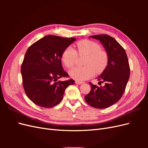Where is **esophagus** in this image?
<instances>
[{"label":"esophagus","mask_w":148,"mask_h":148,"mask_svg":"<svg viewBox=\"0 0 148 148\" xmlns=\"http://www.w3.org/2000/svg\"><path fill=\"white\" fill-rule=\"evenodd\" d=\"M75 83L77 84H82L83 83V82H78V81H76L75 82Z\"/></svg>","instance_id":"esophagus-1"}]
</instances>
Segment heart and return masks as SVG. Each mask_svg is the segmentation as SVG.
<instances>
[{"instance_id":"obj_1","label":"heart","mask_w":148,"mask_h":148,"mask_svg":"<svg viewBox=\"0 0 148 148\" xmlns=\"http://www.w3.org/2000/svg\"><path fill=\"white\" fill-rule=\"evenodd\" d=\"M77 51L69 46L62 54V60L67 68H71L79 55H86L83 67H75L69 71V75L74 79L83 82L92 77L95 72L100 73L108 64V56L101 49L99 44L90 40H82L76 44Z\"/></svg>"}]
</instances>
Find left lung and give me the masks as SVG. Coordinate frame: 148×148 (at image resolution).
I'll use <instances>...</instances> for the list:
<instances>
[{
	"mask_svg": "<svg viewBox=\"0 0 148 148\" xmlns=\"http://www.w3.org/2000/svg\"><path fill=\"white\" fill-rule=\"evenodd\" d=\"M102 44L108 56V64L97 77L99 83L105 82L98 87L91 83V89L84 96L88 104L97 109L107 108L118 102L125 92L130 77V65L126 52L112 37L107 34L91 36Z\"/></svg>",
	"mask_w": 148,
	"mask_h": 148,
	"instance_id": "8db88e82",
	"label": "left lung"
}]
</instances>
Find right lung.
Returning <instances> with one entry per match:
<instances>
[{"label":"right lung","instance_id":"obj_1","mask_svg":"<svg viewBox=\"0 0 148 148\" xmlns=\"http://www.w3.org/2000/svg\"><path fill=\"white\" fill-rule=\"evenodd\" d=\"M74 38L47 35L31 45L26 51L21 67L23 86L26 96L36 105L51 108L59 104L65 89L75 81H57L69 77L64 70L62 52L73 43Z\"/></svg>","mask_w":148,"mask_h":148}]
</instances>
